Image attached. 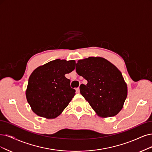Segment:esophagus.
I'll list each match as a JSON object with an SVG mask.
<instances>
[{
    "label": "esophagus",
    "mask_w": 152,
    "mask_h": 152,
    "mask_svg": "<svg viewBox=\"0 0 152 152\" xmlns=\"http://www.w3.org/2000/svg\"><path fill=\"white\" fill-rule=\"evenodd\" d=\"M76 93H80V88H77V89H76Z\"/></svg>",
    "instance_id": "34e87169"
}]
</instances>
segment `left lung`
Listing matches in <instances>:
<instances>
[{
    "instance_id": "left-lung-1",
    "label": "left lung",
    "mask_w": 152,
    "mask_h": 152,
    "mask_svg": "<svg viewBox=\"0 0 152 152\" xmlns=\"http://www.w3.org/2000/svg\"><path fill=\"white\" fill-rule=\"evenodd\" d=\"M76 71L88 81L80 93L100 117L116 115L127 97V85L121 72L107 59L89 57L78 60Z\"/></svg>"
}]
</instances>
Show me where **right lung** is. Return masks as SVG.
Returning a JSON list of instances; mask_svg holds the SVG:
<instances>
[{
  "label": "right lung",
  "mask_w": 152,
  "mask_h": 152,
  "mask_svg": "<svg viewBox=\"0 0 152 152\" xmlns=\"http://www.w3.org/2000/svg\"><path fill=\"white\" fill-rule=\"evenodd\" d=\"M75 60L56 59L33 71L29 78L26 98L34 113L48 119L58 117L75 95L65 75L75 69Z\"/></svg>",
  "instance_id": "right-lung-1"
}]
</instances>
